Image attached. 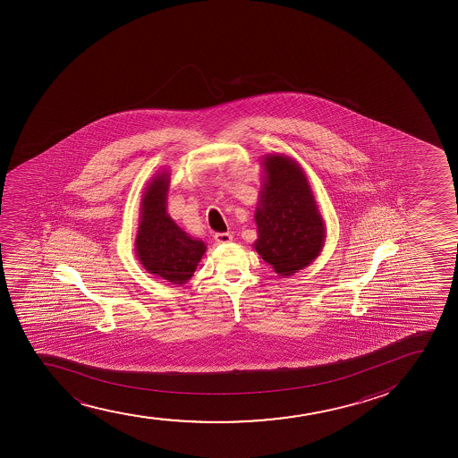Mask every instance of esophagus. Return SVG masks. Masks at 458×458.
Here are the masks:
<instances>
[{
  "label": "esophagus",
  "mask_w": 458,
  "mask_h": 458,
  "mask_svg": "<svg viewBox=\"0 0 458 458\" xmlns=\"http://www.w3.org/2000/svg\"><path fill=\"white\" fill-rule=\"evenodd\" d=\"M218 244H226V242H232V235L229 232H225V233H216V237H214Z\"/></svg>",
  "instance_id": "34e87169"
}]
</instances>
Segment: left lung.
I'll list each match as a JSON object with an SVG mask.
<instances>
[{
	"label": "left lung",
	"instance_id": "1",
	"mask_svg": "<svg viewBox=\"0 0 458 458\" xmlns=\"http://www.w3.org/2000/svg\"><path fill=\"white\" fill-rule=\"evenodd\" d=\"M255 210L253 249L275 274L290 276L310 266L326 244L322 218L310 182L301 165L285 154H266Z\"/></svg>",
	"mask_w": 458,
	"mask_h": 458
}]
</instances>
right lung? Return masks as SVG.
<instances>
[{"label": "right lung", "mask_w": 458, "mask_h": 458, "mask_svg": "<svg viewBox=\"0 0 458 458\" xmlns=\"http://www.w3.org/2000/svg\"><path fill=\"white\" fill-rule=\"evenodd\" d=\"M169 173L154 174L140 199L134 250L148 274L183 285L192 278L206 252L205 242L192 238L169 216Z\"/></svg>", "instance_id": "add662e5"}]
</instances>
